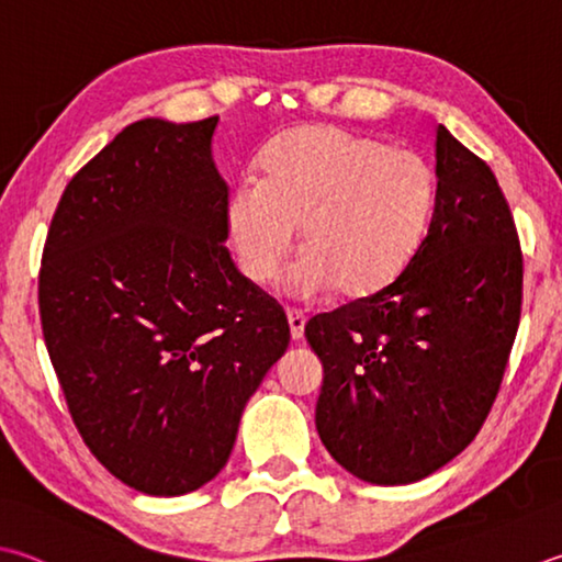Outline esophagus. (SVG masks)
Returning <instances> with one entry per match:
<instances>
[{
  "mask_svg": "<svg viewBox=\"0 0 562 562\" xmlns=\"http://www.w3.org/2000/svg\"><path fill=\"white\" fill-rule=\"evenodd\" d=\"M288 322H290V334L294 341H300L304 336V324H307V316L297 310H288Z\"/></svg>",
  "mask_w": 562,
  "mask_h": 562,
  "instance_id": "obj_1",
  "label": "esophagus"
}]
</instances>
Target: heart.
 I'll use <instances>...</instances> for the list:
<instances>
[{"label": "heart", "instance_id": "heart-1", "mask_svg": "<svg viewBox=\"0 0 562 562\" xmlns=\"http://www.w3.org/2000/svg\"><path fill=\"white\" fill-rule=\"evenodd\" d=\"M435 181L427 161L403 145L310 125L272 139L260 179L231 191L226 223L240 268L272 282L297 246L288 292L316 300L334 290L351 297L385 288L423 240Z\"/></svg>", "mask_w": 562, "mask_h": 562}]
</instances>
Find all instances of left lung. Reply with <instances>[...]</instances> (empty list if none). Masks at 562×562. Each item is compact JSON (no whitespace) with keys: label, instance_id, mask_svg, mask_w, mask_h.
<instances>
[{"label":"left lung","instance_id":"left-lung-1","mask_svg":"<svg viewBox=\"0 0 562 562\" xmlns=\"http://www.w3.org/2000/svg\"><path fill=\"white\" fill-rule=\"evenodd\" d=\"M435 177L405 268L304 326L324 366L316 432L371 484L420 482L474 440L521 319V243L494 171L440 125Z\"/></svg>","mask_w":562,"mask_h":562}]
</instances>
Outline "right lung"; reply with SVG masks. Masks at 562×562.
<instances>
[{
  "mask_svg": "<svg viewBox=\"0 0 562 562\" xmlns=\"http://www.w3.org/2000/svg\"><path fill=\"white\" fill-rule=\"evenodd\" d=\"M216 125H127L68 181L41 260V329L70 417L112 476L151 496L221 472L290 344L280 304L223 246Z\"/></svg>",
  "mask_w": 562,
  "mask_h": 562,
  "instance_id": "obj_1",
  "label": "right lung"
}]
</instances>
